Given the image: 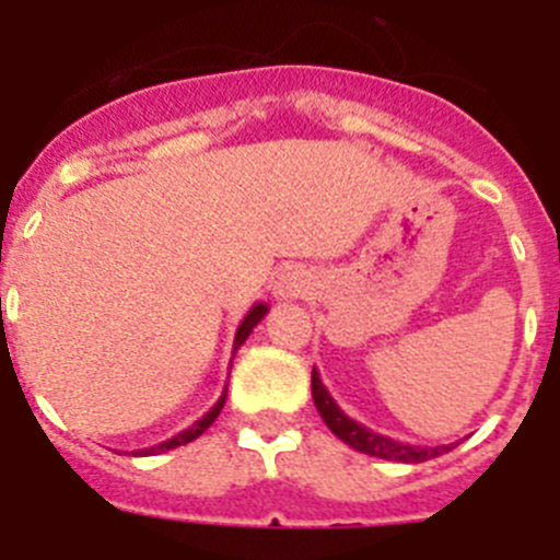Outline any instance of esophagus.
<instances>
[{
  "instance_id": "34e87169",
  "label": "esophagus",
  "mask_w": 560,
  "mask_h": 560,
  "mask_svg": "<svg viewBox=\"0 0 560 560\" xmlns=\"http://www.w3.org/2000/svg\"><path fill=\"white\" fill-rule=\"evenodd\" d=\"M308 289V271L300 269V266H289V269L280 271L275 283V294L280 300H291V296H300Z\"/></svg>"
}]
</instances>
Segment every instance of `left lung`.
I'll return each instance as SVG.
<instances>
[{
    "label": "left lung",
    "instance_id": "1",
    "mask_svg": "<svg viewBox=\"0 0 560 560\" xmlns=\"http://www.w3.org/2000/svg\"><path fill=\"white\" fill-rule=\"evenodd\" d=\"M311 395H314L316 412L323 415L325 427H328L341 443H348L350 448H355V452L361 454H370V457L393 459V463H427V459L440 457V454L452 452V448L457 446V443H452V446H412V443H398V440L387 438V434H378L373 432V429L361 427L359 420L348 418V415L339 409V404L330 398V393L325 389L316 368L311 370Z\"/></svg>",
    "mask_w": 560,
    "mask_h": 560
}]
</instances>
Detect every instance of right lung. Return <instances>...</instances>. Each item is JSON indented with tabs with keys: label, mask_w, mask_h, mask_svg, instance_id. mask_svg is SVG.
I'll return each mask as SVG.
<instances>
[{
	"label": "right lung",
	"mask_w": 560,
	"mask_h": 560,
	"mask_svg": "<svg viewBox=\"0 0 560 560\" xmlns=\"http://www.w3.org/2000/svg\"><path fill=\"white\" fill-rule=\"evenodd\" d=\"M266 314H269V305H266V303H255V305H252V311L244 316V323H241V328H237L235 345H232V348H235V350L241 348V345H244V341L249 339L252 330H255V325L260 323V319H264ZM224 400H226V389H224V393H221V398L215 400V407H212L210 412L205 415V418L196 420V423H192L190 429H185V432H179V434H176V438L165 440V443H160V446L140 448V452H133V454H137V457H151V454H162V452H167V448L185 446V443H190V440L201 438V434H205L207 429H210L212 423H215V418H219V415H221V409H224Z\"/></svg>",
	"instance_id": "obj_1"
}]
</instances>
